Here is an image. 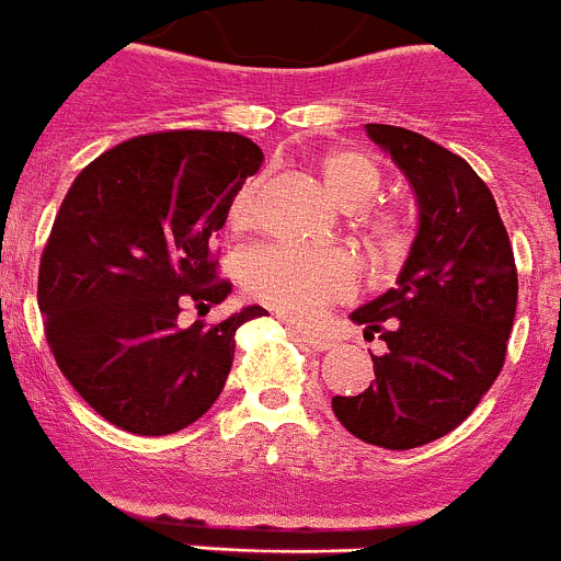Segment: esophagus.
<instances>
[{
  "label": "esophagus",
  "instance_id": "34e87169",
  "mask_svg": "<svg viewBox=\"0 0 561 561\" xmlns=\"http://www.w3.org/2000/svg\"><path fill=\"white\" fill-rule=\"evenodd\" d=\"M291 332L298 334L300 343H306V346L314 348V352H327V348H332V340H329L327 334L312 332V329H291Z\"/></svg>",
  "mask_w": 561,
  "mask_h": 561
}]
</instances>
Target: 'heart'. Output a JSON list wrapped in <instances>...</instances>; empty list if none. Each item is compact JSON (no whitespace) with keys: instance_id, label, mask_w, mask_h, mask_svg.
<instances>
[{"instance_id":"b5f03b06","label":"heart","mask_w":561,"mask_h":561,"mask_svg":"<svg viewBox=\"0 0 561 561\" xmlns=\"http://www.w3.org/2000/svg\"><path fill=\"white\" fill-rule=\"evenodd\" d=\"M320 175L346 207H363L380 190L382 170L363 150L340 147L320 158ZM261 179H247L229 201V227L247 229L255 221ZM371 229L382 241H400V218L391 213L371 215ZM243 289L261 304L291 318H312L332 300L346 298L357 284V263L343 249H309L291 243L252 249L243 257Z\"/></svg>"}]
</instances>
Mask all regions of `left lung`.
I'll use <instances>...</instances> for the list:
<instances>
[{"instance_id":"obj_1","label":"left lung","mask_w":561,"mask_h":561,"mask_svg":"<svg viewBox=\"0 0 561 561\" xmlns=\"http://www.w3.org/2000/svg\"><path fill=\"white\" fill-rule=\"evenodd\" d=\"M417 195V238L397 286L354 309L375 382L332 397L334 417L363 443L405 451L445 437L500 377L516 314V263L485 181L466 158L391 124H366Z\"/></svg>"}]
</instances>
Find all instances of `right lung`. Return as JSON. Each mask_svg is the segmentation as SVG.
<instances>
[{
	"instance_id": "1",
	"label": "right lung",
	"mask_w": 561,
	"mask_h": 561,
	"mask_svg": "<svg viewBox=\"0 0 561 561\" xmlns=\"http://www.w3.org/2000/svg\"><path fill=\"white\" fill-rule=\"evenodd\" d=\"M263 161L238 133L170 130L118 144L76 175L39 263L45 337L81 400L118 428L161 437L224 391L247 306L181 323L232 291L215 275V234L234 190Z\"/></svg>"
}]
</instances>
